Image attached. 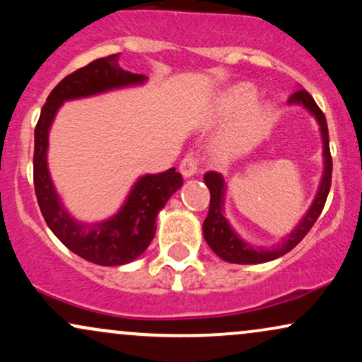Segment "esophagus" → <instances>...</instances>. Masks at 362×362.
I'll return each instance as SVG.
<instances>
[{
  "label": "esophagus",
  "instance_id": "obj_1",
  "mask_svg": "<svg viewBox=\"0 0 362 362\" xmlns=\"http://www.w3.org/2000/svg\"><path fill=\"white\" fill-rule=\"evenodd\" d=\"M180 173L184 178H190L197 173V158H194L192 155L185 156L180 163Z\"/></svg>",
  "mask_w": 362,
  "mask_h": 362
}]
</instances>
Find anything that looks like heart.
Wrapping results in <instances>:
<instances>
[{"mask_svg":"<svg viewBox=\"0 0 362 362\" xmlns=\"http://www.w3.org/2000/svg\"><path fill=\"white\" fill-rule=\"evenodd\" d=\"M257 90L242 83L224 91L214 102L209 120L223 124L237 117L216 141V148L223 156H238L259 144L271 131L274 112L269 105H255Z\"/></svg>","mask_w":362,"mask_h":362,"instance_id":"heart-1","label":"heart"}]
</instances>
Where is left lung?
Returning a JSON list of instances; mask_svg holds the SVG:
<instances>
[{"mask_svg": "<svg viewBox=\"0 0 362 362\" xmlns=\"http://www.w3.org/2000/svg\"><path fill=\"white\" fill-rule=\"evenodd\" d=\"M288 103L289 105H300L303 109L308 110L318 124L320 136H322L323 172L322 178H320L317 194H315L311 206L308 207L305 216L288 235L282 236L279 243L272 245L271 248L255 247V245L248 243L247 240H243L242 236L236 233L235 228L228 221L226 213H224V201H226L228 190L226 178L218 172H207L204 175V182L211 192V204L209 213H207V218L204 219V224H202V233H204V240L211 247V250L224 262H230V264H264V262L279 259V257L293 250L305 238L306 233L311 230V226L318 219L323 206H325L332 182V156L330 148H328V127L325 115L318 109V105L311 98L308 91L303 88L291 95Z\"/></svg>", "mask_w": 362, "mask_h": 362, "instance_id": "1", "label": "left lung"}]
</instances>
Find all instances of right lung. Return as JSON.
I'll return each instance as SVG.
<instances>
[{
	"label": "right lung",
	"instance_id": "obj_1",
	"mask_svg": "<svg viewBox=\"0 0 362 362\" xmlns=\"http://www.w3.org/2000/svg\"><path fill=\"white\" fill-rule=\"evenodd\" d=\"M119 57L120 54L100 57L66 76L45 100L35 127L34 185L45 223L69 250L105 267L134 262L146 252L155 238L158 213L184 184L175 168L144 173L132 184L117 213L98 221L74 218L56 190L47 163L49 132L64 102L134 88L148 81L144 74L120 68Z\"/></svg>",
	"mask_w": 362,
	"mask_h": 362
}]
</instances>
